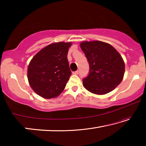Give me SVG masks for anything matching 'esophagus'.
Masks as SVG:
<instances>
[{
  "mask_svg": "<svg viewBox=\"0 0 146 146\" xmlns=\"http://www.w3.org/2000/svg\"><path fill=\"white\" fill-rule=\"evenodd\" d=\"M73 74H74V75H78V71L76 70L75 71H73Z\"/></svg>",
  "mask_w": 146,
  "mask_h": 146,
  "instance_id": "34e87169",
  "label": "esophagus"
}]
</instances>
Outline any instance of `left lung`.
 Segmentation results:
<instances>
[{
	"instance_id": "obj_1",
	"label": "left lung",
	"mask_w": 146,
	"mask_h": 146,
	"mask_svg": "<svg viewBox=\"0 0 146 146\" xmlns=\"http://www.w3.org/2000/svg\"><path fill=\"white\" fill-rule=\"evenodd\" d=\"M80 48L90 66L88 75L82 80L86 90L104 95L119 85L124 75L125 64L111 45L98 40L83 42Z\"/></svg>"
}]
</instances>
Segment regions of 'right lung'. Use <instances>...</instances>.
<instances>
[{"instance_id": "add662e5", "label": "right lung", "mask_w": 146, "mask_h": 146, "mask_svg": "<svg viewBox=\"0 0 146 146\" xmlns=\"http://www.w3.org/2000/svg\"><path fill=\"white\" fill-rule=\"evenodd\" d=\"M71 43L56 42L45 47L35 55L28 69L29 85L45 98L57 97L71 75L68 53Z\"/></svg>"}]
</instances>
